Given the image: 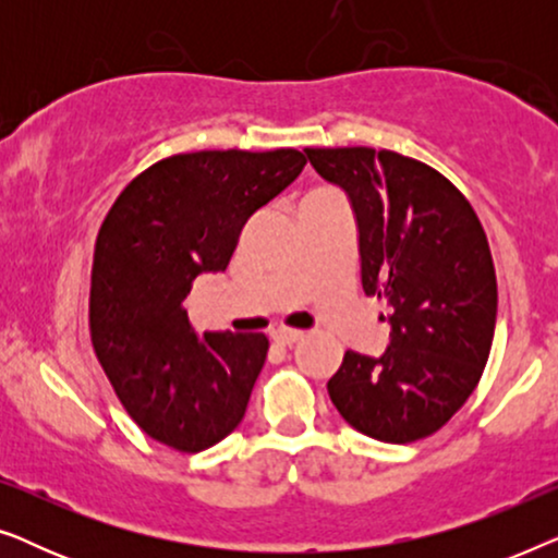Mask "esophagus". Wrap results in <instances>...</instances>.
Wrapping results in <instances>:
<instances>
[{
    "label": "esophagus",
    "instance_id": "esophagus-1",
    "mask_svg": "<svg viewBox=\"0 0 558 558\" xmlns=\"http://www.w3.org/2000/svg\"><path fill=\"white\" fill-rule=\"evenodd\" d=\"M304 338V332L302 330H289V327H284V330H277L274 332V340L279 342V345H284V348H292V345H296V342H300Z\"/></svg>",
    "mask_w": 558,
    "mask_h": 558
}]
</instances>
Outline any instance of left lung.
Instances as JSON below:
<instances>
[{
  "mask_svg": "<svg viewBox=\"0 0 558 558\" xmlns=\"http://www.w3.org/2000/svg\"><path fill=\"white\" fill-rule=\"evenodd\" d=\"M353 203L363 292L391 304L380 357L348 350L327 393L365 437L409 445L439 432L490 357L498 281L468 197L434 167L391 149H304Z\"/></svg>",
  "mask_w": 558,
  "mask_h": 558,
  "instance_id": "1",
  "label": "left lung"
}]
</instances>
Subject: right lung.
I'll use <instances>...</instances> for the list:
<instances>
[{"label":"right lung","instance_id":"1","mask_svg":"<svg viewBox=\"0 0 558 558\" xmlns=\"http://www.w3.org/2000/svg\"><path fill=\"white\" fill-rule=\"evenodd\" d=\"M302 151L203 149L147 167L106 213L90 269V340L121 407L159 445L203 452L246 414L266 335L205 332L182 302L226 271L241 228L296 180Z\"/></svg>","mask_w":558,"mask_h":558}]
</instances>
